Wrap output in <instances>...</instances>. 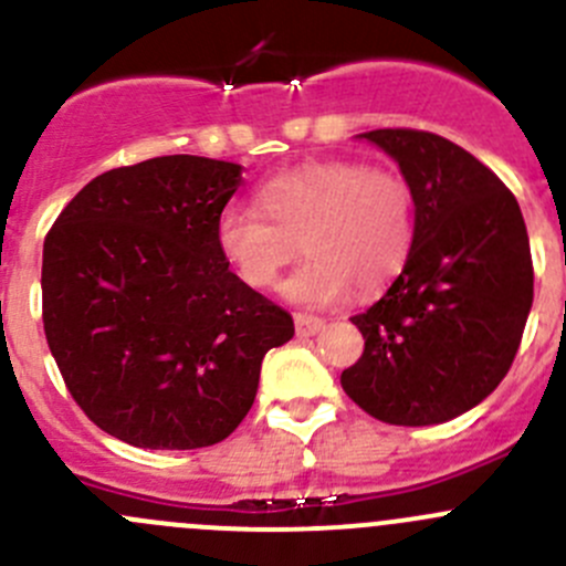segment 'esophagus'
<instances>
[{"label":"esophagus","instance_id":"esophagus-1","mask_svg":"<svg viewBox=\"0 0 566 566\" xmlns=\"http://www.w3.org/2000/svg\"><path fill=\"white\" fill-rule=\"evenodd\" d=\"M323 325H325L323 317L304 315V312H298V315H295V331H298L301 336H315Z\"/></svg>","mask_w":566,"mask_h":566}]
</instances>
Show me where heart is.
<instances>
[{
    "mask_svg": "<svg viewBox=\"0 0 566 566\" xmlns=\"http://www.w3.org/2000/svg\"><path fill=\"white\" fill-rule=\"evenodd\" d=\"M256 208L230 205L216 243L249 287H273L290 260H306L284 284L295 304L325 306L389 284L413 247V191L402 175L358 161H317L256 188Z\"/></svg>",
    "mask_w": 566,
    "mask_h": 566,
    "instance_id": "heart-1",
    "label": "heart"
}]
</instances>
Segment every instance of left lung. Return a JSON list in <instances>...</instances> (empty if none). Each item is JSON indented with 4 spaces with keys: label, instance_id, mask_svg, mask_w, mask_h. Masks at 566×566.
I'll list each match as a JSON object with an SVG mask.
<instances>
[{
    "label": "left lung",
    "instance_id": "left-lung-1",
    "mask_svg": "<svg viewBox=\"0 0 566 566\" xmlns=\"http://www.w3.org/2000/svg\"><path fill=\"white\" fill-rule=\"evenodd\" d=\"M413 191V247L386 295L353 317L364 353L347 397L399 427L441 424L510 373L534 301L528 232L515 193L468 150L413 128L361 134Z\"/></svg>",
    "mask_w": 566,
    "mask_h": 566
}]
</instances>
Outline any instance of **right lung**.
I'll list each match as a JSON object with an SVG mask.
<instances>
[{
    "label": "right lung",
    "mask_w": 566,
    "mask_h": 566,
    "mask_svg": "<svg viewBox=\"0 0 566 566\" xmlns=\"http://www.w3.org/2000/svg\"><path fill=\"white\" fill-rule=\"evenodd\" d=\"M241 164L161 156L108 169L43 243V331L93 424L139 449L224 441L293 317L230 271L216 219Z\"/></svg>",
    "instance_id": "obj_1"
}]
</instances>
